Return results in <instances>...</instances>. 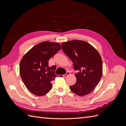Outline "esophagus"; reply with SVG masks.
Segmentation results:
<instances>
[{"mask_svg":"<svg viewBox=\"0 0 126 126\" xmlns=\"http://www.w3.org/2000/svg\"><path fill=\"white\" fill-rule=\"evenodd\" d=\"M70 75V72H67V73L66 74H64V75H63V77H64V78H66V77H67L68 76H69Z\"/></svg>","mask_w":126,"mask_h":126,"instance_id":"esophagus-1","label":"esophagus"}]
</instances>
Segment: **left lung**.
<instances>
[{
  "mask_svg": "<svg viewBox=\"0 0 126 126\" xmlns=\"http://www.w3.org/2000/svg\"><path fill=\"white\" fill-rule=\"evenodd\" d=\"M62 49L72 61L77 81L70 87L74 93L83 96L92 92L102 75V63L99 53L87 42L74 40L62 44Z\"/></svg>",
  "mask_w": 126,
  "mask_h": 126,
  "instance_id": "8db88e82",
  "label": "left lung"
}]
</instances>
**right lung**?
Listing matches in <instances>:
<instances>
[{
  "label": "right lung",
  "mask_w": 126,
  "mask_h": 126,
  "mask_svg": "<svg viewBox=\"0 0 126 126\" xmlns=\"http://www.w3.org/2000/svg\"><path fill=\"white\" fill-rule=\"evenodd\" d=\"M61 49L58 43L41 42L33 46L22 57L19 65L21 78L30 93L38 96L47 94L52 89L56 66L49 67L48 62Z\"/></svg>",
  "instance_id": "obj_1"
}]
</instances>
